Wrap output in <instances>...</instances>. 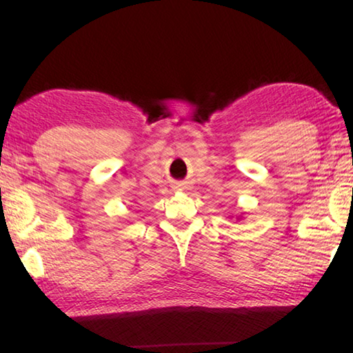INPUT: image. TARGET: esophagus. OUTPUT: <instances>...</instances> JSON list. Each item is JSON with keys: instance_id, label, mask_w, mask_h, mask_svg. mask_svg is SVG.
<instances>
[{"instance_id": "obj_1", "label": "esophagus", "mask_w": 353, "mask_h": 353, "mask_svg": "<svg viewBox=\"0 0 353 353\" xmlns=\"http://www.w3.org/2000/svg\"><path fill=\"white\" fill-rule=\"evenodd\" d=\"M182 185H183V183H181V185H179V187H182Z\"/></svg>"}]
</instances>
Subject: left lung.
<instances>
[{"mask_svg":"<svg viewBox=\"0 0 353 353\" xmlns=\"http://www.w3.org/2000/svg\"><path fill=\"white\" fill-rule=\"evenodd\" d=\"M236 219H241V218H236Z\"/></svg>","mask_w":353,"mask_h":353,"instance_id":"obj_1","label":"left lung"}]
</instances>
